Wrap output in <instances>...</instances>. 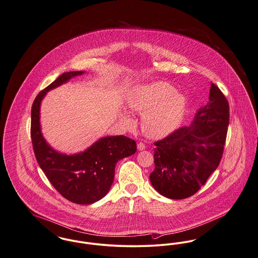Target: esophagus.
<instances>
[{
    "mask_svg": "<svg viewBox=\"0 0 258 258\" xmlns=\"http://www.w3.org/2000/svg\"><path fill=\"white\" fill-rule=\"evenodd\" d=\"M145 148H146V146H145V144H144V143H142V142H139V143L137 144V149H138L139 151L145 150Z\"/></svg>",
    "mask_w": 258,
    "mask_h": 258,
    "instance_id": "1",
    "label": "esophagus"
}]
</instances>
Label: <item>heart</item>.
I'll return each mask as SVG.
<instances>
[{
    "mask_svg": "<svg viewBox=\"0 0 258 258\" xmlns=\"http://www.w3.org/2000/svg\"><path fill=\"white\" fill-rule=\"evenodd\" d=\"M126 102L128 107L142 114L143 133L150 138H164L175 132L185 118L188 100L185 94L162 81L138 85L130 91ZM122 120L131 123L127 114Z\"/></svg>",
    "mask_w": 258,
    "mask_h": 258,
    "instance_id": "obj_1",
    "label": "heart"
}]
</instances>
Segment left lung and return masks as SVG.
Returning <instances> with one entry per match:
<instances>
[{"instance_id": "obj_1", "label": "left lung", "mask_w": 258, "mask_h": 258, "mask_svg": "<svg viewBox=\"0 0 258 258\" xmlns=\"http://www.w3.org/2000/svg\"><path fill=\"white\" fill-rule=\"evenodd\" d=\"M228 123L227 99L212 84L210 101L198 109L191 124L155 143L150 181L156 191L171 200L197 193L220 163Z\"/></svg>"}]
</instances>
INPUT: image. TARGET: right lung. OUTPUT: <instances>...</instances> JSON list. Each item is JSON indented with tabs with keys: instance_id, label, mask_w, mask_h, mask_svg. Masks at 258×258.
<instances>
[{
	"instance_id": "1",
	"label": "right lung",
	"mask_w": 258,
	"mask_h": 258,
	"mask_svg": "<svg viewBox=\"0 0 258 258\" xmlns=\"http://www.w3.org/2000/svg\"><path fill=\"white\" fill-rule=\"evenodd\" d=\"M85 73H63L37 95L31 111V138L39 166L63 197L79 205H91L105 197L114 181L116 164L137 152L136 141L124 136L100 137L86 150L71 155L47 143L41 127L43 99L48 91Z\"/></svg>"
}]
</instances>
